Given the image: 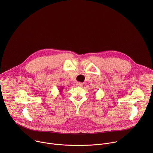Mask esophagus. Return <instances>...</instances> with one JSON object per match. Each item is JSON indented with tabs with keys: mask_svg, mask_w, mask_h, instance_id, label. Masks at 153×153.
I'll return each mask as SVG.
<instances>
[{
	"mask_svg": "<svg viewBox=\"0 0 153 153\" xmlns=\"http://www.w3.org/2000/svg\"><path fill=\"white\" fill-rule=\"evenodd\" d=\"M76 86H79V87H82L83 86V83H80V82H77L76 83Z\"/></svg>",
	"mask_w": 153,
	"mask_h": 153,
	"instance_id": "1",
	"label": "esophagus"
}]
</instances>
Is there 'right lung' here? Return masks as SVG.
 <instances>
[{
	"label": "right lung",
	"mask_w": 153,
	"mask_h": 153,
	"mask_svg": "<svg viewBox=\"0 0 153 153\" xmlns=\"http://www.w3.org/2000/svg\"><path fill=\"white\" fill-rule=\"evenodd\" d=\"M60 88V90H59V91H60V94H61L62 93V90H63V88L62 86H60V88Z\"/></svg>",
	"instance_id": "obj_1"
}]
</instances>
